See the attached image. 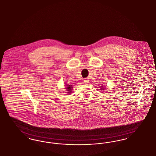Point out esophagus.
Instances as JSON below:
<instances>
[{
	"mask_svg": "<svg viewBox=\"0 0 156 156\" xmlns=\"http://www.w3.org/2000/svg\"><path fill=\"white\" fill-rule=\"evenodd\" d=\"M84 83L86 84H89L90 83V80L89 79H85V80H84Z\"/></svg>",
	"mask_w": 156,
	"mask_h": 156,
	"instance_id": "esophagus-1",
	"label": "esophagus"
}]
</instances>
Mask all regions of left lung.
<instances>
[{"instance_id":"left-lung-1","label":"left lung","mask_w":156,"mask_h":156,"mask_svg":"<svg viewBox=\"0 0 156 156\" xmlns=\"http://www.w3.org/2000/svg\"><path fill=\"white\" fill-rule=\"evenodd\" d=\"M100 90L103 91V90H105V87H103V86H101L100 87Z\"/></svg>"}]
</instances>
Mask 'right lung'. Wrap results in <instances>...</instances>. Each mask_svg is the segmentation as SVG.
Instances as JSON below:
<instances>
[{
  "mask_svg": "<svg viewBox=\"0 0 156 156\" xmlns=\"http://www.w3.org/2000/svg\"><path fill=\"white\" fill-rule=\"evenodd\" d=\"M73 86H72V85H66V91H67V93H68V94H70V93H72V90H73Z\"/></svg>",
  "mask_w": 156,
  "mask_h": 156,
  "instance_id": "obj_1",
  "label": "right lung"
}]
</instances>
